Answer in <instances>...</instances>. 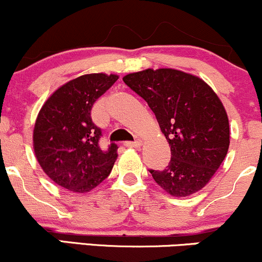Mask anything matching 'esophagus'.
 <instances>
[{
  "mask_svg": "<svg viewBox=\"0 0 262 262\" xmlns=\"http://www.w3.org/2000/svg\"><path fill=\"white\" fill-rule=\"evenodd\" d=\"M124 145L128 146V148H140V146H141V141L140 140L127 141V143H124Z\"/></svg>",
  "mask_w": 262,
  "mask_h": 262,
  "instance_id": "esophagus-1",
  "label": "esophagus"
}]
</instances>
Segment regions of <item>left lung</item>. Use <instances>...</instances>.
<instances>
[{
  "label": "left lung",
  "instance_id": "8db88e82",
  "mask_svg": "<svg viewBox=\"0 0 262 262\" xmlns=\"http://www.w3.org/2000/svg\"><path fill=\"white\" fill-rule=\"evenodd\" d=\"M125 85L155 113L170 144L171 160L152 179L173 197H187L210 181L229 149V121L208 83L176 69H146L125 75Z\"/></svg>",
  "mask_w": 262,
  "mask_h": 262
}]
</instances>
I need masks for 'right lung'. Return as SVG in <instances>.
<instances>
[{
    "label": "right lung",
    "instance_id": "add662e5",
    "mask_svg": "<svg viewBox=\"0 0 262 262\" xmlns=\"http://www.w3.org/2000/svg\"><path fill=\"white\" fill-rule=\"evenodd\" d=\"M118 75L86 74L60 86L44 102L33 129V149L40 167L56 185L75 193L98 186L113 169L118 154L112 144L98 146L101 129L93 124V103Z\"/></svg>",
    "mask_w": 262,
    "mask_h": 262
}]
</instances>
